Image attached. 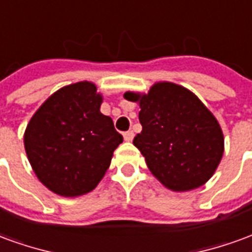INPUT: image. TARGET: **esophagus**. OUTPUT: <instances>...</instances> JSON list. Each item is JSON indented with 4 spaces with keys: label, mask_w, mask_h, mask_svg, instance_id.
<instances>
[{
    "label": "esophagus",
    "mask_w": 252,
    "mask_h": 252,
    "mask_svg": "<svg viewBox=\"0 0 252 252\" xmlns=\"http://www.w3.org/2000/svg\"><path fill=\"white\" fill-rule=\"evenodd\" d=\"M124 139H126V142H131L132 139H133V132L132 131L124 132Z\"/></svg>",
    "instance_id": "1"
}]
</instances>
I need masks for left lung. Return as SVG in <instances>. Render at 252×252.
I'll list each match as a JSON object with an SVG mask.
<instances>
[{
  "instance_id": "8db88e82",
  "label": "left lung",
  "mask_w": 252,
  "mask_h": 252,
  "mask_svg": "<svg viewBox=\"0 0 252 252\" xmlns=\"http://www.w3.org/2000/svg\"><path fill=\"white\" fill-rule=\"evenodd\" d=\"M124 97L140 105L143 129L133 144L150 171L174 191L204 185L221 160L224 136L198 97L171 82L155 83L147 94L126 92Z\"/></svg>"
}]
</instances>
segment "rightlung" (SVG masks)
Returning a JSON list of instances; mask_svg holds the SVG:
<instances>
[{
	"mask_svg": "<svg viewBox=\"0 0 252 252\" xmlns=\"http://www.w3.org/2000/svg\"><path fill=\"white\" fill-rule=\"evenodd\" d=\"M101 102L94 83H72L48 97L27 126V157L54 193L77 197L92 191L123 143L112 119L99 112Z\"/></svg>",
	"mask_w": 252,
	"mask_h": 252,
	"instance_id": "add662e5",
	"label": "right lung"
}]
</instances>
